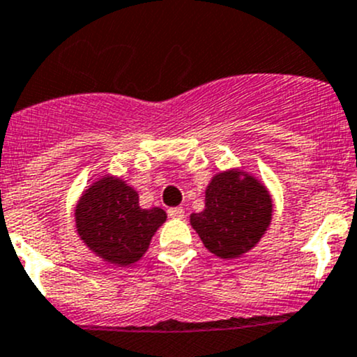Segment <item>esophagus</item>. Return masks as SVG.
I'll return each instance as SVG.
<instances>
[{
    "label": "esophagus",
    "instance_id": "obj_1",
    "mask_svg": "<svg viewBox=\"0 0 357 357\" xmlns=\"http://www.w3.org/2000/svg\"><path fill=\"white\" fill-rule=\"evenodd\" d=\"M167 214H169V218H172V219H181V218H185V208L172 207V208H169Z\"/></svg>",
    "mask_w": 357,
    "mask_h": 357
}]
</instances>
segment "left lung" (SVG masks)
<instances>
[{
  "mask_svg": "<svg viewBox=\"0 0 357 357\" xmlns=\"http://www.w3.org/2000/svg\"><path fill=\"white\" fill-rule=\"evenodd\" d=\"M273 202L254 176L231 169L219 172L205 190V208L190 215L208 252L235 259L255 247L271 222Z\"/></svg>",
  "mask_w": 357,
  "mask_h": 357,
  "instance_id": "1",
  "label": "left lung"
}]
</instances>
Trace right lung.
<instances>
[{"label":"right lung","instance_id":"obj_1","mask_svg":"<svg viewBox=\"0 0 357 357\" xmlns=\"http://www.w3.org/2000/svg\"><path fill=\"white\" fill-rule=\"evenodd\" d=\"M165 218L162 208L139 207L138 192L112 176L93 183L75 207V228L82 242L115 266L139 261Z\"/></svg>","mask_w":357,"mask_h":357}]
</instances>
